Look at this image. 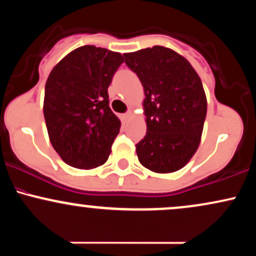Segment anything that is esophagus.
<instances>
[{
    "mask_svg": "<svg viewBox=\"0 0 256 256\" xmlns=\"http://www.w3.org/2000/svg\"><path fill=\"white\" fill-rule=\"evenodd\" d=\"M132 116H134V113H132V110H128V113L125 114V118H126V120H130Z\"/></svg>",
    "mask_w": 256,
    "mask_h": 256,
    "instance_id": "obj_1",
    "label": "esophagus"
}]
</instances>
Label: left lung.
I'll list each match as a JSON object with an SVG mask.
<instances>
[{"instance_id":"obj_1","label":"left lung","mask_w":256,"mask_h":256,"mask_svg":"<svg viewBox=\"0 0 256 256\" xmlns=\"http://www.w3.org/2000/svg\"><path fill=\"white\" fill-rule=\"evenodd\" d=\"M124 58L144 88L146 134L136 144L138 160L156 173L183 168L198 150L207 114L201 79L186 58L165 46Z\"/></svg>"}]
</instances>
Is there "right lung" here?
I'll return each instance as SVG.
<instances>
[{
  "label": "right lung",
  "mask_w": 256,
  "mask_h": 256,
  "mask_svg": "<svg viewBox=\"0 0 256 256\" xmlns=\"http://www.w3.org/2000/svg\"><path fill=\"white\" fill-rule=\"evenodd\" d=\"M122 62L120 52L84 46L52 70L43 113L52 146L67 165L91 170L110 156L122 122L110 107L108 86Z\"/></svg>",
  "instance_id": "right-lung-1"
}]
</instances>
